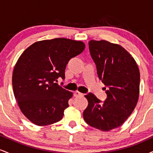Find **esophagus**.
Listing matches in <instances>:
<instances>
[{"label": "esophagus", "instance_id": "obj_1", "mask_svg": "<svg viewBox=\"0 0 153 153\" xmlns=\"http://www.w3.org/2000/svg\"><path fill=\"white\" fill-rule=\"evenodd\" d=\"M73 95H74L75 97H80V96H83V94H81V93H80L79 91H75Z\"/></svg>", "mask_w": 153, "mask_h": 153}]
</instances>
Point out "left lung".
Wrapping results in <instances>:
<instances>
[{
	"label": "left lung",
	"instance_id": "1",
	"mask_svg": "<svg viewBox=\"0 0 153 153\" xmlns=\"http://www.w3.org/2000/svg\"><path fill=\"white\" fill-rule=\"evenodd\" d=\"M88 47L107 97L102 101L91 93L85 95L88 105L83 118L91 127L109 131L120 127L134 111L140 93V71L134 58L120 45L91 40Z\"/></svg>",
	"mask_w": 153,
	"mask_h": 153
}]
</instances>
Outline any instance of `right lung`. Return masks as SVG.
I'll use <instances>...</instances> for the list:
<instances>
[{
  "instance_id": "1",
  "label": "right lung",
  "mask_w": 153,
  "mask_h": 153,
  "mask_svg": "<svg viewBox=\"0 0 153 153\" xmlns=\"http://www.w3.org/2000/svg\"><path fill=\"white\" fill-rule=\"evenodd\" d=\"M85 49L80 41L56 38L37 42L23 52L16 64L12 84L15 99L22 113L38 126L62 119L73 96L59 85L66 65Z\"/></svg>"
}]
</instances>
